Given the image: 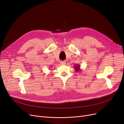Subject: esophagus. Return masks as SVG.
Masks as SVG:
<instances>
[{
  "label": "esophagus",
  "instance_id": "34e87169",
  "mask_svg": "<svg viewBox=\"0 0 124 124\" xmlns=\"http://www.w3.org/2000/svg\"><path fill=\"white\" fill-rule=\"evenodd\" d=\"M66 64V62L65 61H61L60 62V64L61 65H65Z\"/></svg>",
  "mask_w": 124,
  "mask_h": 124
}]
</instances>
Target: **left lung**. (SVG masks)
Here are the masks:
<instances>
[{
    "label": "left lung",
    "instance_id": "left-lung-1",
    "mask_svg": "<svg viewBox=\"0 0 124 124\" xmlns=\"http://www.w3.org/2000/svg\"><path fill=\"white\" fill-rule=\"evenodd\" d=\"M74 68L75 69V70L76 72H78V71H79V69H80V66L79 65H75L74 66Z\"/></svg>",
    "mask_w": 124,
    "mask_h": 124
}]
</instances>
